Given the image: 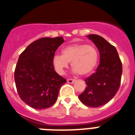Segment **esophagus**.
Segmentation results:
<instances>
[{
    "label": "esophagus",
    "mask_w": 135,
    "mask_h": 135,
    "mask_svg": "<svg viewBox=\"0 0 135 135\" xmlns=\"http://www.w3.org/2000/svg\"><path fill=\"white\" fill-rule=\"evenodd\" d=\"M67 82L69 83H74L76 82V80H74V79H68Z\"/></svg>",
    "instance_id": "esophagus-1"
}]
</instances>
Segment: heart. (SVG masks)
<instances>
[{
    "label": "heart",
    "mask_w": 135,
    "mask_h": 135,
    "mask_svg": "<svg viewBox=\"0 0 135 135\" xmlns=\"http://www.w3.org/2000/svg\"><path fill=\"white\" fill-rule=\"evenodd\" d=\"M98 57V52L92 45L73 43L66 46L62 54L55 55L52 63L56 71L60 75L64 73V70L71 61L74 73L86 76L96 67Z\"/></svg>",
    "instance_id": "heart-1"
}]
</instances>
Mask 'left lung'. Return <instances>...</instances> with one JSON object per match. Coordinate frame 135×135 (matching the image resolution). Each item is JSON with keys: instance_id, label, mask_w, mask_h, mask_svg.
Segmentation results:
<instances>
[{"instance_id": "left-lung-1", "label": "left lung", "mask_w": 135, "mask_h": 135, "mask_svg": "<svg viewBox=\"0 0 135 135\" xmlns=\"http://www.w3.org/2000/svg\"><path fill=\"white\" fill-rule=\"evenodd\" d=\"M87 37L97 47L100 59L96 72L85 80L86 88L78 98L87 107H99L109 102L117 93L123 67L115 47L98 35Z\"/></svg>"}]
</instances>
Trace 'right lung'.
<instances>
[{
    "mask_svg": "<svg viewBox=\"0 0 135 135\" xmlns=\"http://www.w3.org/2000/svg\"><path fill=\"white\" fill-rule=\"evenodd\" d=\"M64 42L61 36L42 38L31 43L19 57L15 71L16 88L21 99L33 109L52 107L66 82L56 73L52 63L55 52Z\"/></svg>",
    "mask_w": 135,
    "mask_h": 135,
    "instance_id": "right-lung-1",
    "label": "right lung"
}]
</instances>
